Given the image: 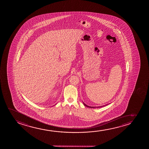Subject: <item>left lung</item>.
Returning <instances> with one entry per match:
<instances>
[{
  "label": "left lung",
  "instance_id": "8db88e82",
  "mask_svg": "<svg viewBox=\"0 0 149 149\" xmlns=\"http://www.w3.org/2000/svg\"><path fill=\"white\" fill-rule=\"evenodd\" d=\"M83 103H84V106H86V107H89V108H100V107H103V106H106V105H107V104H106V105H103V106H88L86 104H85L84 102H83Z\"/></svg>",
  "mask_w": 149,
  "mask_h": 149
}]
</instances>
